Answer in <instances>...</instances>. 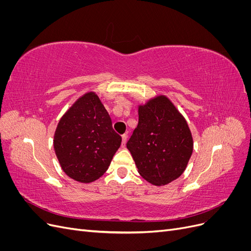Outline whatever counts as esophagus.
<instances>
[{
  "label": "esophagus",
  "instance_id": "esophagus-1",
  "mask_svg": "<svg viewBox=\"0 0 251 251\" xmlns=\"http://www.w3.org/2000/svg\"><path fill=\"white\" fill-rule=\"evenodd\" d=\"M121 138H123V141H121V147H125L126 146V139H127V135L126 134H125V135H123L121 136Z\"/></svg>",
  "mask_w": 251,
  "mask_h": 251
}]
</instances>
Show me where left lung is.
<instances>
[{
  "instance_id": "1",
  "label": "left lung",
  "mask_w": 251,
  "mask_h": 251,
  "mask_svg": "<svg viewBox=\"0 0 251 251\" xmlns=\"http://www.w3.org/2000/svg\"><path fill=\"white\" fill-rule=\"evenodd\" d=\"M138 116L126 148L143 179L154 185L168 184L181 176L193 154L186 120L163 95L139 105Z\"/></svg>"
}]
</instances>
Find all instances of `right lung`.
Returning <instances> with one entry per match:
<instances>
[{"mask_svg": "<svg viewBox=\"0 0 251 251\" xmlns=\"http://www.w3.org/2000/svg\"><path fill=\"white\" fill-rule=\"evenodd\" d=\"M54 151L63 171L82 183L105 173L121 144L100 98L89 92L60 118L54 134Z\"/></svg>", "mask_w": 251, "mask_h": 251, "instance_id": "right-lung-1", "label": "right lung"}]
</instances>
